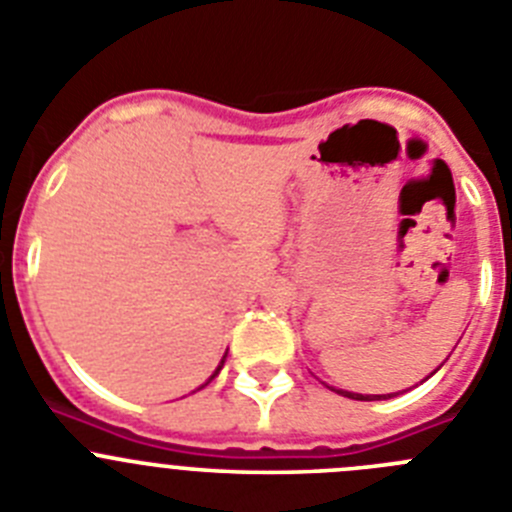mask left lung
<instances>
[{"label": "left lung", "mask_w": 512, "mask_h": 512, "mask_svg": "<svg viewBox=\"0 0 512 512\" xmlns=\"http://www.w3.org/2000/svg\"><path fill=\"white\" fill-rule=\"evenodd\" d=\"M438 369H441V366H438ZM436 369V372H438ZM436 372H431V374H436ZM428 379V377H425ZM338 395H343V397H351V400H364V402H372V400H390V397H395V395H359V392H346V390H336Z\"/></svg>", "instance_id": "left-lung-1"}]
</instances>
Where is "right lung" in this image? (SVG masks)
Returning a JSON list of instances; mask_svg holds the SVG:
<instances>
[{
	"instance_id": "1",
	"label": "right lung",
	"mask_w": 512,
	"mask_h": 512,
	"mask_svg": "<svg viewBox=\"0 0 512 512\" xmlns=\"http://www.w3.org/2000/svg\"><path fill=\"white\" fill-rule=\"evenodd\" d=\"M225 356H228V351H225ZM225 356H223V359H220V366H217V369H215V374H212V377L207 379V382H212V379H215L217 374H220V369H223V364H225ZM207 382H205V384H207ZM205 384H202V387H205Z\"/></svg>"
}]
</instances>
